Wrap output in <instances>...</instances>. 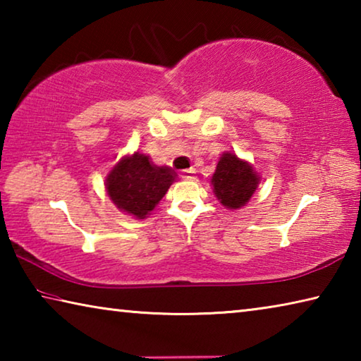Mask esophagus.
<instances>
[{
  "label": "esophagus",
  "mask_w": 361,
  "mask_h": 361,
  "mask_svg": "<svg viewBox=\"0 0 361 361\" xmlns=\"http://www.w3.org/2000/svg\"><path fill=\"white\" fill-rule=\"evenodd\" d=\"M181 178L183 180H194L195 178V170L194 169H188V170H183L181 172Z\"/></svg>",
  "instance_id": "34e87169"
}]
</instances>
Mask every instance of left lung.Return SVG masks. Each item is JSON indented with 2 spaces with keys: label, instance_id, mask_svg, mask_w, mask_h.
<instances>
[{
  "label": "left lung",
  "instance_id": "left-lung-1",
  "mask_svg": "<svg viewBox=\"0 0 361 361\" xmlns=\"http://www.w3.org/2000/svg\"><path fill=\"white\" fill-rule=\"evenodd\" d=\"M259 185V175L253 166L237 157L234 152H224L219 157L212 186L216 199L226 209L235 210L245 205Z\"/></svg>",
  "mask_w": 361,
  "mask_h": 361
}]
</instances>
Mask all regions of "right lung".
<instances>
[{"label":"right lung","instance_id":"right-lung-1","mask_svg":"<svg viewBox=\"0 0 361 361\" xmlns=\"http://www.w3.org/2000/svg\"><path fill=\"white\" fill-rule=\"evenodd\" d=\"M176 178L170 167H157L148 156L122 157L106 176V192L119 210L143 219L154 210Z\"/></svg>","mask_w":361,"mask_h":361}]
</instances>
